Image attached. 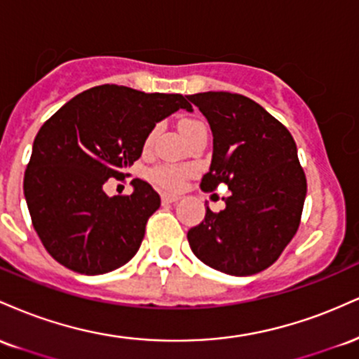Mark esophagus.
<instances>
[{"instance_id":"esophagus-1","label":"esophagus","mask_w":359,"mask_h":359,"mask_svg":"<svg viewBox=\"0 0 359 359\" xmlns=\"http://www.w3.org/2000/svg\"><path fill=\"white\" fill-rule=\"evenodd\" d=\"M180 199V196H177V194H162V201L163 203H177V201Z\"/></svg>"}]
</instances>
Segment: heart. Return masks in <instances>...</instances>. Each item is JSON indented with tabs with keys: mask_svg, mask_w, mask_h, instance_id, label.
I'll list each match as a JSON object with an SVG mask.
<instances>
[{
	"mask_svg": "<svg viewBox=\"0 0 359 359\" xmlns=\"http://www.w3.org/2000/svg\"><path fill=\"white\" fill-rule=\"evenodd\" d=\"M205 126L203 121H197V119H185V121L180 123V131H182L184 135H187L189 131L196 130V128H203ZM154 135H150V138H148V145L151 143V140H154ZM182 179H184V172L180 170V168H175V167H156L154 170V180L156 184L163 185V187H179L180 184H182Z\"/></svg>",
	"mask_w": 359,
	"mask_h": 359,
	"instance_id": "1",
	"label": "heart"
}]
</instances>
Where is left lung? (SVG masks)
Returning <instances> with one entry per match:
<instances>
[{"label":"left lung","mask_w":359,"mask_h":359,"mask_svg":"<svg viewBox=\"0 0 359 359\" xmlns=\"http://www.w3.org/2000/svg\"><path fill=\"white\" fill-rule=\"evenodd\" d=\"M212 131V158L201 189L226 184V208H205L187 233L197 258L222 273L246 277L269 269L297 233L307 180L288 130L241 94L187 96Z\"/></svg>","instance_id":"1"}]
</instances>
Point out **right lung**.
<instances>
[{"label": "right lung", "mask_w": 359, "mask_h": 359, "mask_svg": "<svg viewBox=\"0 0 359 359\" xmlns=\"http://www.w3.org/2000/svg\"><path fill=\"white\" fill-rule=\"evenodd\" d=\"M192 111L182 94L104 84L65 102L36 133L23 192L45 250L82 275L108 273L137 255L160 196L133 179L130 196L109 197L108 179L142 156L156 123Z\"/></svg>", "instance_id": "right-lung-1"}]
</instances>
